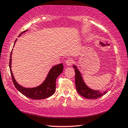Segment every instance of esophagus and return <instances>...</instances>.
Returning <instances> with one entry per match:
<instances>
[{
	"label": "esophagus",
	"mask_w": 128,
	"mask_h": 128,
	"mask_svg": "<svg viewBox=\"0 0 128 128\" xmlns=\"http://www.w3.org/2000/svg\"><path fill=\"white\" fill-rule=\"evenodd\" d=\"M72 64V60L71 59H68L66 61V64L68 66H70Z\"/></svg>",
	"instance_id": "34e87169"
}]
</instances>
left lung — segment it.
<instances>
[{
    "label": "left lung",
    "instance_id": "obj_1",
    "mask_svg": "<svg viewBox=\"0 0 128 128\" xmlns=\"http://www.w3.org/2000/svg\"><path fill=\"white\" fill-rule=\"evenodd\" d=\"M72 67L75 68L76 72V86L78 93L82 96L87 99H96L100 98L107 93L108 91L101 92L100 90H92L86 84L80 71L76 65H73Z\"/></svg>",
    "mask_w": 128,
    "mask_h": 128
}]
</instances>
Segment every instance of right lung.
Wrapping results in <instances>:
<instances>
[{"label": "right lung", "instance_id": "obj_1", "mask_svg": "<svg viewBox=\"0 0 128 128\" xmlns=\"http://www.w3.org/2000/svg\"><path fill=\"white\" fill-rule=\"evenodd\" d=\"M27 31V30H25L20 34L18 37H20L22 34L25 33ZM17 39L14 42H16ZM13 50V49H12ZM12 51L10 56V61H9V67L10 71L12 78L13 82L14 84L15 87L20 92L24 95L27 98L33 100H42V99H46L48 98L52 95H53L56 91V80L58 76L62 73L64 68L63 64H57V65L54 66L52 67L50 70L47 74L44 81L42 82L40 86H36L33 88H26L24 86H20L18 84L15 80L14 76L13 75L12 71Z\"/></svg>", "mask_w": 128, "mask_h": 128}]
</instances>
